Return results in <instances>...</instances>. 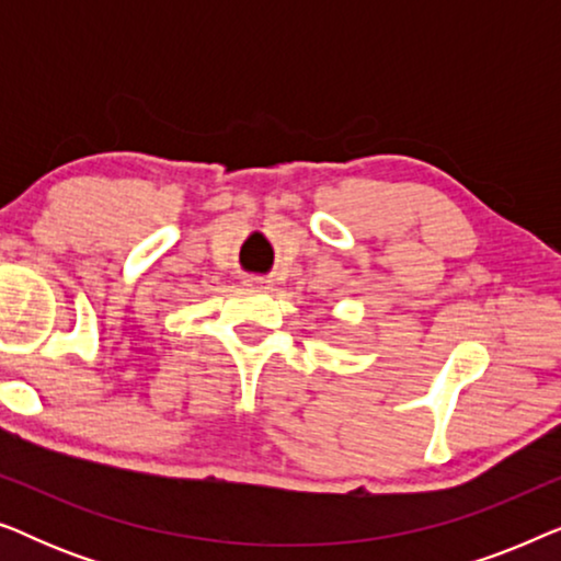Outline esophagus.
I'll list each match as a JSON object with an SVG mask.
<instances>
[{"label": "esophagus", "instance_id": "esophagus-1", "mask_svg": "<svg viewBox=\"0 0 561 561\" xmlns=\"http://www.w3.org/2000/svg\"><path fill=\"white\" fill-rule=\"evenodd\" d=\"M244 283H248V286H257V288H271V280H265V278H248Z\"/></svg>", "mask_w": 561, "mask_h": 561}]
</instances>
